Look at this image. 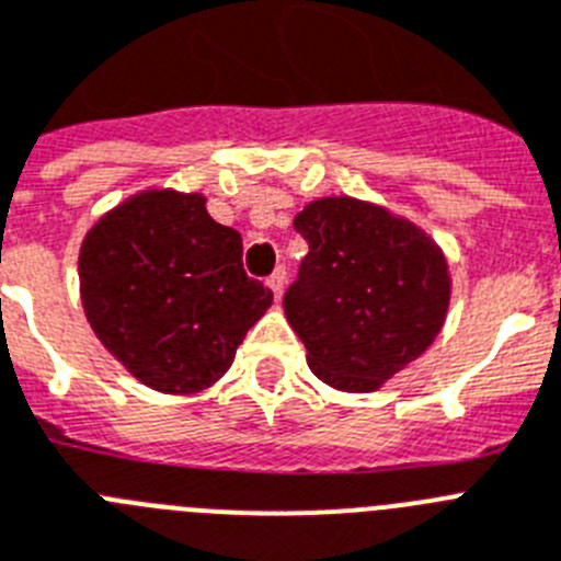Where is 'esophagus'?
I'll list each match as a JSON object with an SVG mask.
<instances>
[{
  "instance_id": "34e87169",
  "label": "esophagus",
  "mask_w": 561,
  "mask_h": 561,
  "mask_svg": "<svg viewBox=\"0 0 561 561\" xmlns=\"http://www.w3.org/2000/svg\"><path fill=\"white\" fill-rule=\"evenodd\" d=\"M285 282H287V267H285V265H279V267H276V271H274V274L267 276V287L274 290L276 299H282V290H285Z\"/></svg>"
}]
</instances>
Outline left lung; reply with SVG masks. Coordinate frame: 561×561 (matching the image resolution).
Segmentation results:
<instances>
[{"instance_id":"obj_1","label":"left lung","mask_w":561,"mask_h":561,"mask_svg":"<svg viewBox=\"0 0 561 561\" xmlns=\"http://www.w3.org/2000/svg\"><path fill=\"white\" fill-rule=\"evenodd\" d=\"M310 251L285 290L308 367L344 392H373L440 333L449 271L421 228L350 197L296 214Z\"/></svg>"}]
</instances>
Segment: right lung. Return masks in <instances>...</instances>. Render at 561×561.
Returning a JSON list of instances; mask_svg holds the SVG:
<instances>
[{
	"instance_id": "add662e5",
	"label": "right lung",
	"mask_w": 561,
	"mask_h": 561,
	"mask_svg": "<svg viewBox=\"0 0 561 561\" xmlns=\"http://www.w3.org/2000/svg\"><path fill=\"white\" fill-rule=\"evenodd\" d=\"M87 319L129 373L158 392H199L231 367L274 294L242 267V237L199 194L126 199L87 233Z\"/></svg>"
}]
</instances>
